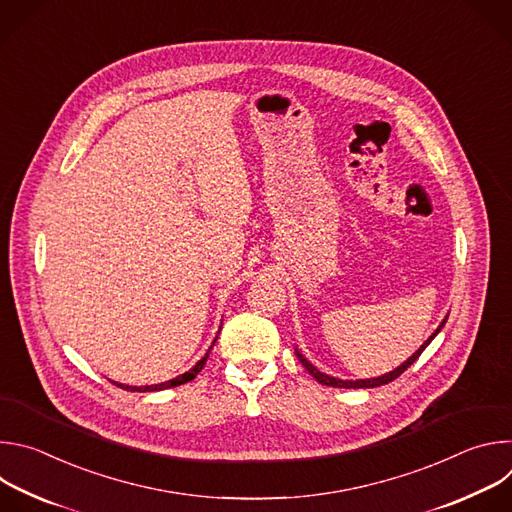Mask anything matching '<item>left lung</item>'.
I'll return each instance as SVG.
<instances>
[{"mask_svg": "<svg viewBox=\"0 0 512 512\" xmlns=\"http://www.w3.org/2000/svg\"><path fill=\"white\" fill-rule=\"evenodd\" d=\"M446 320H448V316L442 320V324L440 326H437L435 328V332L403 362V364H399V367L397 369H393V371H389V373H385V375H381V377H373V379H356V381H342V379H336V377H330V375H326V373H320L316 367H314V364L296 348V356L300 358V362L304 364V369L318 381V383H322V385H328V387H338V389H373V387H381V385H387V383H391V381H395L399 375H403L409 367H411V364L419 358V354L427 348V344L437 336V334H440V330L444 328V324H446Z\"/></svg>", "mask_w": 512, "mask_h": 512, "instance_id": "obj_1", "label": "left lung"}]
</instances>
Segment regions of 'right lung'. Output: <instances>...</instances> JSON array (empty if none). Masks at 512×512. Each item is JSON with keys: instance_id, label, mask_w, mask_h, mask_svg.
Returning <instances> with one entry per match:
<instances>
[{"instance_id": "right-lung-1", "label": "right lung", "mask_w": 512, "mask_h": 512, "mask_svg": "<svg viewBox=\"0 0 512 512\" xmlns=\"http://www.w3.org/2000/svg\"><path fill=\"white\" fill-rule=\"evenodd\" d=\"M218 338V336H216ZM216 338L212 340V344H210V348L206 350V354L194 364V367L190 369V371H186L184 375H178L176 379H170V381H166V383H158V385H145V387H131V385H123V383H117V381H111L113 385H117V387H121V389H125V391H135V393H148V391H162V389H170V387H178V385H184V383H188V381H192L200 371H202V367L206 364V358H208V354H210V350H212V346H214V342H216Z\"/></svg>"}]
</instances>
